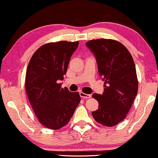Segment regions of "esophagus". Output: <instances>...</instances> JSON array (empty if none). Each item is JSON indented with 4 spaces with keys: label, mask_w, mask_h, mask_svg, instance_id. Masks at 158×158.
<instances>
[{
    "label": "esophagus",
    "mask_w": 158,
    "mask_h": 158,
    "mask_svg": "<svg viewBox=\"0 0 158 158\" xmlns=\"http://www.w3.org/2000/svg\"><path fill=\"white\" fill-rule=\"evenodd\" d=\"M79 94H80V97H81L85 98V99H88V98L91 97V95H90V94H85V93H83V92H80V93H79Z\"/></svg>",
    "instance_id": "1"
}]
</instances>
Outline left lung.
<instances>
[{
    "label": "left lung",
    "mask_w": 158,
    "mask_h": 158,
    "mask_svg": "<svg viewBox=\"0 0 158 158\" xmlns=\"http://www.w3.org/2000/svg\"><path fill=\"white\" fill-rule=\"evenodd\" d=\"M95 56L104 92L94 94L99 108L92 112L97 123L114 126L126 118L138 90L133 58L124 45L112 39H93L86 43Z\"/></svg>",
    "instance_id": "8db88e82"
}]
</instances>
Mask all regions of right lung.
<instances>
[{
  "mask_svg": "<svg viewBox=\"0 0 158 158\" xmlns=\"http://www.w3.org/2000/svg\"><path fill=\"white\" fill-rule=\"evenodd\" d=\"M79 41H61L41 46L27 66V95L39 123L52 130L68 124L81 100L78 92L62 88L70 57Z\"/></svg>",
  "mask_w": 158,
  "mask_h": 158,
  "instance_id": "1",
  "label": "right lung"
}]
</instances>
